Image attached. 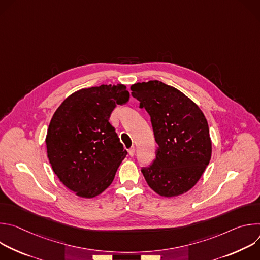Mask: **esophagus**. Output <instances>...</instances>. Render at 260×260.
I'll return each instance as SVG.
<instances>
[{
  "label": "esophagus",
  "mask_w": 260,
  "mask_h": 260,
  "mask_svg": "<svg viewBox=\"0 0 260 260\" xmlns=\"http://www.w3.org/2000/svg\"><path fill=\"white\" fill-rule=\"evenodd\" d=\"M135 151H136V148L133 146L132 148H129V150H128V154H129V156H134L135 155Z\"/></svg>",
  "instance_id": "34e87169"
}]
</instances>
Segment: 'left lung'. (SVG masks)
<instances>
[{
  "instance_id": "8db88e82",
  "label": "left lung",
  "mask_w": 260,
  "mask_h": 260,
  "mask_svg": "<svg viewBox=\"0 0 260 260\" xmlns=\"http://www.w3.org/2000/svg\"><path fill=\"white\" fill-rule=\"evenodd\" d=\"M132 95L150 115L158 145L153 164L141 171L157 194L173 198L190 190L210 162L212 142L199 106L177 88L158 80L138 82Z\"/></svg>"
}]
</instances>
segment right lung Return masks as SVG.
I'll list each match as a JSON object with an SVG mask.
<instances>
[{"label":"right lung","mask_w":260,"mask_h":260,"mask_svg":"<svg viewBox=\"0 0 260 260\" xmlns=\"http://www.w3.org/2000/svg\"><path fill=\"white\" fill-rule=\"evenodd\" d=\"M128 99L125 85L103 84L72 93L54 112L47 156L59 181L76 196L92 199L112 183L127 152L109 118Z\"/></svg>","instance_id":"1"}]
</instances>
